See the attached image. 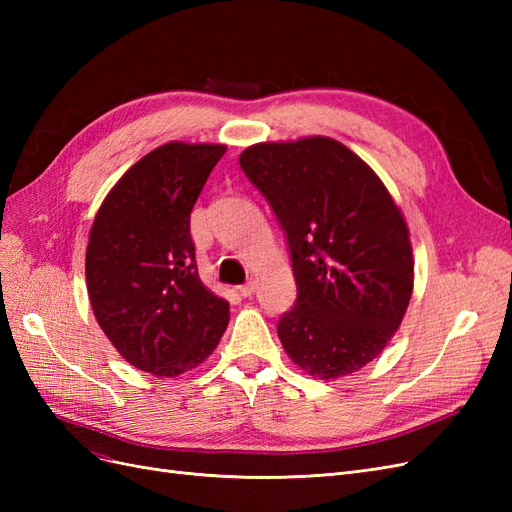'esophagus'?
<instances>
[{"label": "esophagus", "mask_w": 512, "mask_h": 512, "mask_svg": "<svg viewBox=\"0 0 512 512\" xmlns=\"http://www.w3.org/2000/svg\"><path fill=\"white\" fill-rule=\"evenodd\" d=\"M254 290H256V284H254V282H247V284L239 286V294H241V297H252Z\"/></svg>", "instance_id": "1"}]
</instances>
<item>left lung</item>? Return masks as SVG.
<instances>
[{
	"instance_id": "obj_1",
	"label": "left lung",
	"mask_w": 512,
	"mask_h": 512,
	"mask_svg": "<svg viewBox=\"0 0 512 512\" xmlns=\"http://www.w3.org/2000/svg\"><path fill=\"white\" fill-rule=\"evenodd\" d=\"M239 164L286 230L297 303L277 322L294 365L354 374L391 342L414 288L404 213L382 179L329 136L247 147Z\"/></svg>"
}]
</instances>
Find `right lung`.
<instances>
[{"label":"right lung","mask_w":512,"mask_h":512,"mask_svg":"<svg viewBox=\"0 0 512 512\" xmlns=\"http://www.w3.org/2000/svg\"><path fill=\"white\" fill-rule=\"evenodd\" d=\"M226 145L173 141L132 164L100 205L85 277L104 335L136 369L175 378L228 327V301L198 277L190 213Z\"/></svg>","instance_id":"1"}]
</instances>
